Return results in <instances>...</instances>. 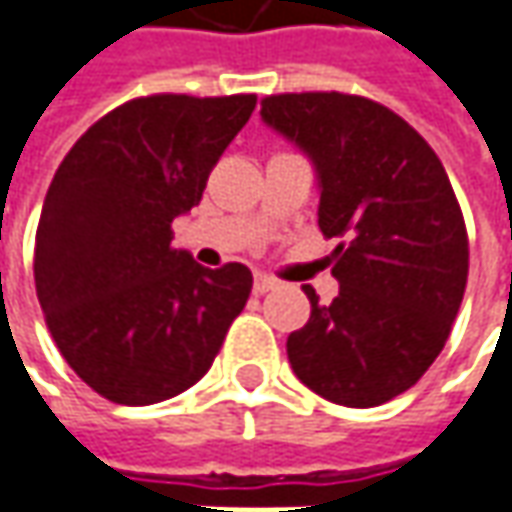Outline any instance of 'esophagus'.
<instances>
[{"label":"esophagus","instance_id":"obj_1","mask_svg":"<svg viewBox=\"0 0 512 512\" xmlns=\"http://www.w3.org/2000/svg\"><path fill=\"white\" fill-rule=\"evenodd\" d=\"M278 286V280L269 278V275H255V292L257 295H266V292H272Z\"/></svg>","mask_w":512,"mask_h":512}]
</instances>
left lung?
Masks as SVG:
<instances>
[{"label": "left lung", "mask_w": 512, "mask_h": 512, "mask_svg": "<svg viewBox=\"0 0 512 512\" xmlns=\"http://www.w3.org/2000/svg\"><path fill=\"white\" fill-rule=\"evenodd\" d=\"M260 120L303 151L321 191L318 226L338 298L286 341L300 381L332 404L378 407L410 389L450 338L467 286V229L427 140L378 102L280 94Z\"/></svg>", "instance_id": "left-lung-1"}]
</instances>
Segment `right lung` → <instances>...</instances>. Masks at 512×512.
Wrapping results in <instances>:
<instances>
[{"label":"right lung","mask_w":512,"mask_h":512,"mask_svg":"<svg viewBox=\"0 0 512 512\" xmlns=\"http://www.w3.org/2000/svg\"><path fill=\"white\" fill-rule=\"evenodd\" d=\"M255 102L131 100L56 168L36 229V295L62 358L114 404L145 407L194 387L249 300L243 263H194L171 246V223L200 203Z\"/></svg>","instance_id":"right-lung-1"}]
</instances>
